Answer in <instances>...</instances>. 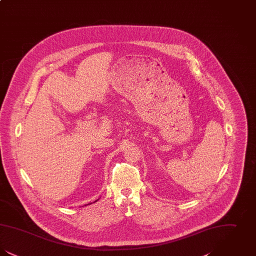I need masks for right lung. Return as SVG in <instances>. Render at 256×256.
<instances>
[{
    "instance_id": "1",
    "label": "right lung",
    "mask_w": 256,
    "mask_h": 256,
    "mask_svg": "<svg viewBox=\"0 0 256 256\" xmlns=\"http://www.w3.org/2000/svg\"><path fill=\"white\" fill-rule=\"evenodd\" d=\"M97 200H95V202H97ZM88 204H87V206H88Z\"/></svg>"
}]
</instances>
